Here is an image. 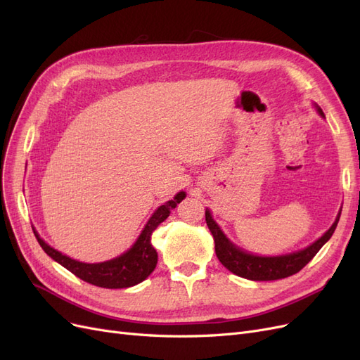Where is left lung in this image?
Returning <instances> with one entry per match:
<instances>
[{
  "label": "left lung",
  "mask_w": 360,
  "mask_h": 360,
  "mask_svg": "<svg viewBox=\"0 0 360 360\" xmlns=\"http://www.w3.org/2000/svg\"><path fill=\"white\" fill-rule=\"evenodd\" d=\"M315 108H317L319 114L324 117L321 108L319 105H315ZM340 216L341 210L338 213L333 225L319 238L317 242H314L312 245L302 250H297V252L279 257H258L245 252L240 248H237L228 240L221 228L213 221L209 210H205V222L214 238L216 257L219 258L222 266L233 271L234 275L250 281H275L297 274V271H300L307 266L315 257V254L323 248V245L332 237L338 221H340Z\"/></svg>",
  "instance_id": "8db88e82"
}]
</instances>
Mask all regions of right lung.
Wrapping results in <instances>:
<instances>
[{
	"label": "right lung",
	"instance_id": "1",
	"mask_svg": "<svg viewBox=\"0 0 360 360\" xmlns=\"http://www.w3.org/2000/svg\"><path fill=\"white\" fill-rule=\"evenodd\" d=\"M184 197H186V193L179 192L176 197H174V200L160 205L159 209L151 214L134 246L123 255L112 258L110 261H103V263L89 264L72 259L70 257L58 252L57 249L51 248L43 238H40L34 228H32V231H34V236L41 249L45 250L52 259H56L63 267L70 270L75 276L89 282V284L102 288L134 287L139 284V282H143L146 278H148V275L155 270L158 264V252L153 245H151V234H153L159 224L167 219L171 210L176 209V205Z\"/></svg>",
	"mask_w": 360,
	"mask_h": 360
}]
</instances>
